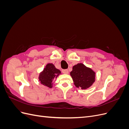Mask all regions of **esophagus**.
<instances>
[{
	"label": "esophagus",
	"instance_id": "obj_1",
	"mask_svg": "<svg viewBox=\"0 0 129 129\" xmlns=\"http://www.w3.org/2000/svg\"><path fill=\"white\" fill-rule=\"evenodd\" d=\"M62 72L63 73V74H68V69H62Z\"/></svg>",
	"mask_w": 129,
	"mask_h": 129
}]
</instances>
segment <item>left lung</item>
<instances>
[{"label":"left lung","instance_id":"obj_1","mask_svg":"<svg viewBox=\"0 0 129 129\" xmlns=\"http://www.w3.org/2000/svg\"><path fill=\"white\" fill-rule=\"evenodd\" d=\"M71 75L75 86L81 89L89 88L95 81V73L82 63L74 66Z\"/></svg>","mask_w":129,"mask_h":129}]
</instances>
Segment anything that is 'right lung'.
<instances>
[{"instance_id": "add662e5", "label": "right lung", "mask_w": 129, "mask_h": 129, "mask_svg": "<svg viewBox=\"0 0 129 129\" xmlns=\"http://www.w3.org/2000/svg\"><path fill=\"white\" fill-rule=\"evenodd\" d=\"M61 73L59 70L56 69L52 63H49L41 73L39 76V80L41 84L49 88L52 87V81Z\"/></svg>"}]
</instances>
